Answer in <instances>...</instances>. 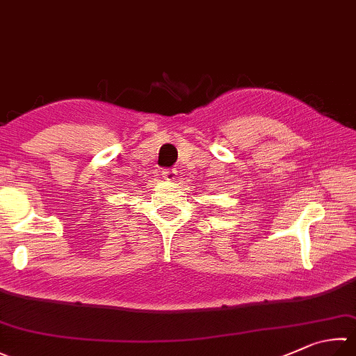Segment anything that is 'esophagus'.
Returning a JSON list of instances; mask_svg holds the SVG:
<instances>
[{
  "mask_svg": "<svg viewBox=\"0 0 356 356\" xmlns=\"http://www.w3.org/2000/svg\"><path fill=\"white\" fill-rule=\"evenodd\" d=\"M161 173H163V177L165 179L173 181L177 178V170H173V169H163V170H161Z\"/></svg>",
  "mask_w": 356,
  "mask_h": 356,
  "instance_id": "esophagus-1",
  "label": "esophagus"
}]
</instances>
